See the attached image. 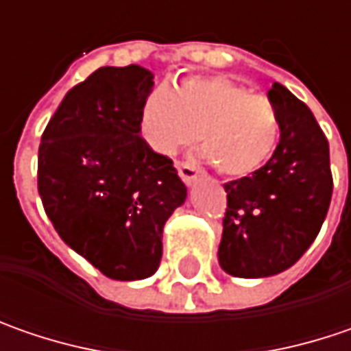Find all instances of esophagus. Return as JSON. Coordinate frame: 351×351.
I'll return each instance as SVG.
<instances>
[{
	"mask_svg": "<svg viewBox=\"0 0 351 351\" xmlns=\"http://www.w3.org/2000/svg\"><path fill=\"white\" fill-rule=\"evenodd\" d=\"M178 175L186 184H192L200 175V169L194 162H178Z\"/></svg>",
	"mask_w": 351,
	"mask_h": 351,
	"instance_id": "1",
	"label": "esophagus"
}]
</instances>
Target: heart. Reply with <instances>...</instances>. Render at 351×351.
I'll return each mask as SVG.
<instances>
[{
    "label": "heart",
    "mask_w": 351,
    "mask_h": 351,
    "mask_svg": "<svg viewBox=\"0 0 351 351\" xmlns=\"http://www.w3.org/2000/svg\"><path fill=\"white\" fill-rule=\"evenodd\" d=\"M149 149L175 155L200 141L206 157L226 176H247L273 155L281 135L275 101L223 76H192L171 92H149L139 112Z\"/></svg>",
    "instance_id": "1"
}]
</instances>
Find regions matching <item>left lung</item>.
<instances>
[{
  "mask_svg": "<svg viewBox=\"0 0 351 351\" xmlns=\"http://www.w3.org/2000/svg\"><path fill=\"white\" fill-rule=\"evenodd\" d=\"M281 114L273 157L250 176L226 182L221 269L257 279L295 265L311 247L332 200L330 147L304 101L275 82L269 90Z\"/></svg>",
  "mask_w": 351,
  "mask_h": 351,
  "instance_id": "left-lung-1",
  "label": "left lung"
}]
</instances>
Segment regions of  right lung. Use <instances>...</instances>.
I'll use <instances>...</instances> for the list:
<instances>
[{"instance_id":"right-lung-1","label":"right lung","mask_w":351,"mask_h":351,"mask_svg":"<svg viewBox=\"0 0 351 351\" xmlns=\"http://www.w3.org/2000/svg\"><path fill=\"white\" fill-rule=\"evenodd\" d=\"M153 88L143 66H104L76 84L43 131L37 186L62 241L106 277H151L162 226L186 200L173 159L149 149L139 112Z\"/></svg>"}]
</instances>
